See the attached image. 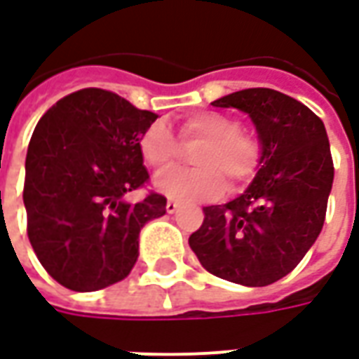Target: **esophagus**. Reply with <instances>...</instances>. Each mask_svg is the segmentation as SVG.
<instances>
[{
    "mask_svg": "<svg viewBox=\"0 0 359 359\" xmlns=\"http://www.w3.org/2000/svg\"><path fill=\"white\" fill-rule=\"evenodd\" d=\"M165 210H167V213H175V211L179 210V202L169 200V202H167V205H165Z\"/></svg>",
    "mask_w": 359,
    "mask_h": 359,
    "instance_id": "esophagus-1",
    "label": "esophagus"
}]
</instances>
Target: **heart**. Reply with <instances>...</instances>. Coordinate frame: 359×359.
I'll return each instance as SVG.
<instances>
[{"label":"heart","mask_w":359,"mask_h":359,"mask_svg":"<svg viewBox=\"0 0 359 359\" xmlns=\"http://www.w3.org/2000/svg\"><path fill=\"white\" fill-rule=\"evenodd\" d=\"M184 144L200 142L192 156L194 169H169L156 179V188L179 202H203L221 196L225 182L231 190L246 184L262 165V144L254 134L241 130V123L217 111H202L179 126ZM142 161L163 169L179 157V144L163 123H154L138 140Z\"/></svg>","instance_id":"heart-1"}]
</instances>
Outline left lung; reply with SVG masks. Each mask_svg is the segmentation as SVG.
<instances>
[{
  "mask_svg": "<svg viewBox=\"0 0 359 359\" xmlns=\"http://www.w3.org/2000/svg\"><path fill=\"white\" fill-rule=\"evenodd\" d=\"M211 105L248 113L262 165L244 194L203 208L188 244L211 275L267 286L300 264L323 229L334 177L327 130L309 107L271 88L241 90Z\"/></svg>",
  "mask_w": 359,
  "mask_h": 359,
  "instance_id": "left-lung-1",
  "label": "left lung"
}]
</instances>
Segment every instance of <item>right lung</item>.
Returning a JSON list of instances; mask_svg holds the SVG:
<instances>
[{
    "label": "right lung",
    "mask_w": 359,
    "mask_h": 359,
    "mask_svg": "<svg viewBox=\"0 0 359 359\" xmlns=\"http://www.w3.org/2000/svg\"><path fill=\"white\" fill-rule=\"evenodd\" d=\"M156 118L113 92L84 88L38 121L25 163L27 233L43 269L69 290L123 280L138 259L140 229L165 215L157 192L126 200L149 180L138 140Z\"/></svg>",
    "instance_id": "add662e5"
}]
</instances>
